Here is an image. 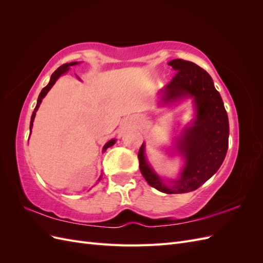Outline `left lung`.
<instances>
[{"mask_svg": "<svg viewBox=\"0 0 263 263\" xmlns=\"http://www.w3.org/2000/svg\"><path fill=\"white\" fill-rule=\"evenodd\" d=\"M168 65L177 74L159 93L161 102L169 104L191 97L195 104L194 121L182 132L176 145L185 162L180 179L169 185L148 163L145 144L138 151V160L140 172L149 185L166 194H179L198 189L217 172L227 154L229 124L220 94L204 69L183 59L171 60Z\"/></svg>", "mask_w": 263, "mask_h": 263, "instance_id": "8db88e82", "label": "left lung"}]
</instances>
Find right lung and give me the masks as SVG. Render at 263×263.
I'll return each instance as SVG.
<instances>
[{
  "mask_svg": "<svg viewBox=\"0 0 263 263\" xmlns=\"http://www.w3.org/2000/svg\"><path fill=\"white\" fill-rule=\"evenodd\" d=\"M76 65H78V62H70V63H65V65H62L61 67H59L57 70L54 71V72L51 74V78H50V81H49V83L47 84L44 89L42 90V92H41V94H39V97H38V100H37V105H36V107H35V109H34V112H33V114H31V118H30V125H29V129H30V132H31V128H33V122H34V119H35V116H36V112H37V109H38V107L41 106V103H42V101H43V99L46 97V94L49 92V90L51 89V87L53 86V84L55 83V81L58 80L59 79V77L61 76V74H63V73H66L67 71H69V69H70V67L71 66H76ZM115 139H112V140H109L108 142H106L105 144V146L103 147V151H105L108 147H110V146H113L114 144H115ZM101 180V177H100V179H99V181Z\"/></svg>",
  "mask_w": 263,
  "mask_h": 263,
  "instance_id": "add662e5",
  "label": "right lung"
}]
</instances>
